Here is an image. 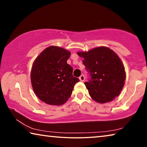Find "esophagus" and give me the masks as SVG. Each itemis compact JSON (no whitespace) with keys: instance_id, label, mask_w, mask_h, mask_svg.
<instances>
[{"instance_id":"34e87169","label":"esophagus","mask_w":147,"mask_h":147,"mask_svg":"<svg viewBox=\"0 0 147 147\" xmlns=\"http://www.w3.org/2000/svg\"><path fill=\"white\" fill-rule=\"evenodd\" d=\"M79 79L81 82H84V80H85V77H84L83 74H82V75L79 77Z\"/></svg>"}]
</instances>
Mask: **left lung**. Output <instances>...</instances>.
Instances as JSON below:
<instances>
[{"instance_id":"obj_1","label":"left lung","mask_w":147,"mask_h":147,"mask_svg":"<svg viewBox=\"0 0 147 147\" xmlns=\"http://www.w3.org/2000/svg\"><path fill=\"white\" fill-rule=\"evenodd\" d=\"M91 78L84 84L91 98L100 104L112 101L120 94L124 86L126 73L124 65L113 50L98 47L78 52Z\"/></svg>"}]
</instances>
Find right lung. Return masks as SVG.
<instances>
[{"label": "right lung", "instance_id": "obj_1", "mask_svg": "<svg viewBox=\"0 0 147 147\" xmlns=\"http://www.w3.org/2000/svg\"><path fill=\"white\" fill-rule=\"evenodd\" d=\"M70 51L57 46L44 49L35 59L31 70V84L36 96L49 105L60 106L68 100L74 86L80 81L73 75L67 63Z\"/></svg>", "mask_w": 147, "mask_h": 147}]
</instances>
